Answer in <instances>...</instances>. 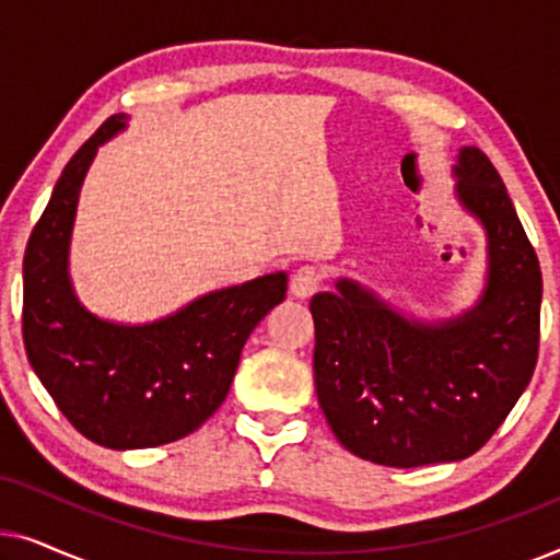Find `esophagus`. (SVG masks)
<instances>
[{"instance_id": "esophagus-1", "label": "esophagus", "mask_w": 560, "mask_h": 560, "mask_svg": "<svg viewBox=\"0 0 560 560\" xmlns=\"http://www.w3.org/2000/svg\"><path fill=\"white\" fill-rule=\"evenodd\" d=\"M324 282V275H320L318 267L303 265L301 270H295L293 278H290V293L295 298H311Z\"/></svg>"}]
</instances>
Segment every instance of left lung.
Here are the masks:
<instances>
[{
    "instance_id": "8db88e82",
    "label": "left lung",
    "mask_w": 560,
    "mask_h": 560,
    "mask_svg": "<svg viewBox=\"0 0 560 560\" xmlns=\"http://www.w3.org/2000/svg\"><path fill=\"white\" fill-rule=\"evenodd\" d=\"M456 175L458 198L489 240V282L477 308L423 326L351 280L311 301L326 423L343 448L382 466L412 469L477 454L538 362V255L485 152L464 148Z\"/></svg>"
}]
</instances>
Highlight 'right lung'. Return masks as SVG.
Returning a JSON list of instances; mask_svg holds the SVG:
<instances>
[{"instance_id": "right-lung-1", "label": "right lung", "mask_w": 560, "mask_h": 560, "mask_svg": "<svg viewBox=\"0 0 560 560\" xmlns=\"http://www.w3.org/2000/svg\"><path fill=\"white\" fill-rule=\"evenodd\" d=\"M125 127L114 114L68 160L22 262V339L52 402L106 448H150L201 428L232 387L255 326L285 301V272L198 298L148 326L106 324L68 282V240L79 188L96 148Z\"/></svg>"}]
</instances>
